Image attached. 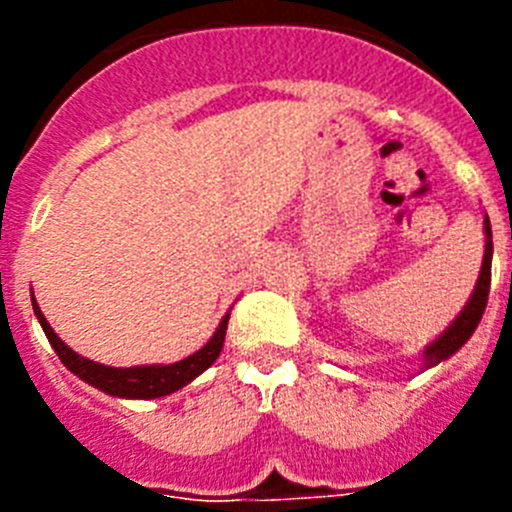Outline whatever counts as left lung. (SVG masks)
Segmentation results:
<instances>
[{
    "instance_id": "left-lung-1",
    "label": "left lung",
    "mask_w": 512,
    "mask_h": 512,
    "mask_svg": "<svg viewBox=\"0 0 512 512\" xmlns=\"http://www.w3.org/2000/svg\"><path fill=\"white\" fill-rule=\"evenodd\" d=\"M490 277H492V228L490 220L485 217V259H482V269H479V279L474 284V292L469 297V302L464 305V310L454 318V323L443 330L441 336L431 343V346L423 348V372L431 369V366L441 364L449 356H454L464 343L472 338V333L477 330L479 320L485 315L487 307V295H490Z\"/></svg>"
}]
</instances>
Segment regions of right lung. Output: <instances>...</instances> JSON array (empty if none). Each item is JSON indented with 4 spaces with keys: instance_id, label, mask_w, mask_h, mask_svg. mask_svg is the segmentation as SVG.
Masks as SVG:
<instances>
[{
    "instance_id": "add662e5",
    "label": "right lung",
    "mask_w": 512,
    "mask_h": 512,
    "mask_svg": "<svg viewBox=\"0 0 512 512\" xmlns=\"http://www.w3.org/2000/svg\"><path fill=\"white\" fill-rule=\"evenodd\" d=\"M33 310L38 323L43 325L45 336L51 341L53 351L58 354V359L63 361V366L74 372L76 377L84 379L87 384L97 387V390L107 392L112 397H125V400H156V397H166L171 392L182 390L184 384H189L192 379L200 377L205 369H210L215 364V359L223 351L225 343V330H228V318L230 312H225V318L217 325L215 336L200 348L194 351L187 359L176 361V364H148V366H128V369H120V366H104L97 361H89L87 356H79L76 351H71L61 338L56 336V330L48 325L45 315L40 312L38 302L33 297Z\"/></svg>"
}]
</instances>
